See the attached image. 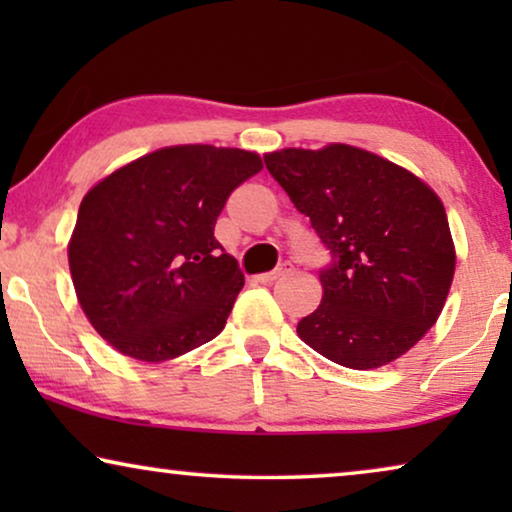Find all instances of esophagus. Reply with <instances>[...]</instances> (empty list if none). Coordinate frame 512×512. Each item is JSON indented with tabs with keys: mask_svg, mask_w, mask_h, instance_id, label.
<instances>
[{
	"mask_svg": "<svg viewBox=\"0 0 512 512\" xmlns=\"http://www.w3.org/2000/svg\"><path fill=\"white\" fill-rule=\"evenodd\" d=\"M286 272H291L289 265H279L277 270H272V272H265V275H258L256 279H258V282H261V284H270V282H275V279L284 277Z\"/></svg>",
	"mask_w": 512,
	"mask_h": 512,
	"instance_id": "1",
	"label": "esophagus"
}]
</instances>
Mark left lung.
Segmentation results:
<instances>
[{
	"label": "left lung",
	"instance_id": "1",
	"mask_svg": "<svg viewBox=\"0 0 512 512\" xmlns=\"http://www.w3.org/2000/svg\"><path fill=\"white\" fill-rule=\"evenodd\" d=\"M331 254L324 298L298 335L333 363L368 370L398 359L443 312L454 244L443 202L424 181L356 146L263 156Z\"/></svg>",
	"mask_w": 512,
	"mask_h": 512
}]
</instances>
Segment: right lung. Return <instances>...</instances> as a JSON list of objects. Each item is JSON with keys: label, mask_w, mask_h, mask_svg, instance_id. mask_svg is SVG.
Returning a JSON list of instances; mask_svg holds the SVG:
<instances>
[{"label": "right lung", "mask_w": 512, "mask_h": 512, "mask_svg": "<svg viewBox=\"0 0 512 512\" xmlns=\"http://www.w3.org/2000/svg\"><path fill=\"white\" fill-rule=\"evenodd\" d=\"M251 151L170 146L121 167L79 207L69 270L90 324L137 361H167L216 338L244 275L214 237Z\"/></svg>", "instance_id": "obj_1"}]
</instances>
